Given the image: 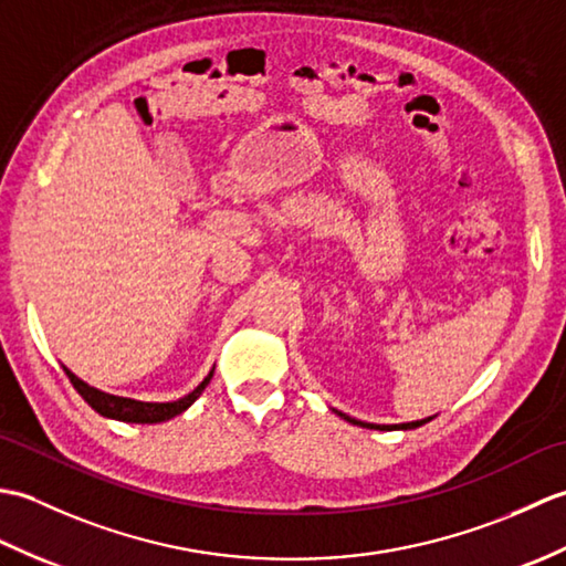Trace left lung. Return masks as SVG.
<instances>
[{
  "label": "left lung",
  "instance_id": "8db88e82",
  "mask_svg": "<svg viewBox=\"0 0 566 566\" xmlns=\"http://www.w3.org/2000/svg\"><path fill=\"white\" fill-rule=\"evenodd\" d=\"M335 413H338L343 420H347V423L359 426V428H369V430H413V428L426 426V423H430V420H432V416H428V418H420V420H411V423H391V426H379V423H365V420L350 418V416H347V413H340V411H335Z\"/></svg>",
  "mask_w": 566,
  "mask_h": 566
}]
</instances>
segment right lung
<instances>
[{"mask_svg": "<svg viewBox=\"0 0 566 566\" xmlns=\"http://www.w3.org/2000/svg\"><path fill=\"white\" fill-rule=\"evenodd\" d=\"M65 375L70 377L72 387L77 389V394L82 396L84 401H87L94 411L104 418H112V420H124V423H165V420H170L179 413H185L187 408L195 403L201 391L209 387V381L213 377V367L203 381L195 391H189L187 396L177 401H138V399H128V396H116V394H106L97 387H90L87 381H82L77 375H72V371L63 365Z\"/></svg>", "mask_w": 566, "mask_h": 566, "instance_id": "obj_1", "label": "right lung"}]
</instances>
